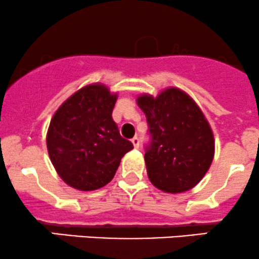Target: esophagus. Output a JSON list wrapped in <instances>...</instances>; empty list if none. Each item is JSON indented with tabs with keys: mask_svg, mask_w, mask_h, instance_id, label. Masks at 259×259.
<instances>
[{
	"mask_svg": "<svg viewBox=\"0 0 259 259\" xmlns=\"http://www.w3.org/2000/svg\"><path fill=\"white\" fill-rule=\"evenodd\" d=\"M132 143H133V145H134L135 149H138L139 145H140V140H139V138H137V137L132 139Z\"/></svg>",
	"mask_w": 259,
	"mask_h": 259,
	"instance_id": "1",
	"label": "esophagus"
}]
</instances>
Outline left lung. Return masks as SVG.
<instances>
[{
  "label": "left lung",
  "instance_id": "left-lung-1",
  "mask_svg": "<svg viewBox=\"0 0 259 259\" xmlns=\"http://www.w3.org/2000/svg\"><path fill=\"white\" fill-rule=\"evenodd\" d=\"M137 103L151 134V145L145 152L151 184L167 194L194 189L214 156L213 133L205 114L176 87H168L156 97L140 94Z\"/></svg>",
  "mask_w": 259,
  "mask_h": 259
}]
</instances>
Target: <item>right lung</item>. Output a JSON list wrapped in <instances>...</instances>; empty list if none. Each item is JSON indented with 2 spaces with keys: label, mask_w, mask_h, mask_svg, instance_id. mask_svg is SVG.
I'll use <instances>...</instances> for the list:
<instances>
[{
  "label": "right lung",
  "mask_w": 259,
  "mask_h": 259,
  "mask_svg": "<svg viewBox=\"0 0 259 259\" xmlns=\"http://www.w3.org/2000/svg\"><path fill=\"white\" fill-rule=\"evenodd\" d=\"M118 93L103 83L84 85L56 110L48 126L50 159L68 186L93 191L109 184L133 144L111 118Z\"/></svg>",
  "instance_id": "right-lung-1"
}]
</instances>
